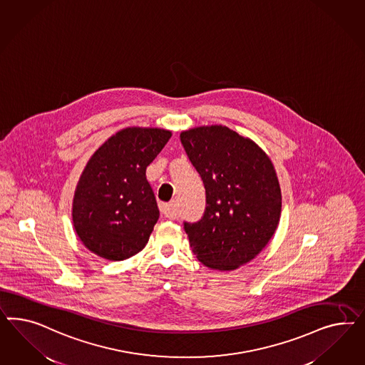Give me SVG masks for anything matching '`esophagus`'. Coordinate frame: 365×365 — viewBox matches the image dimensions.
<instances>
[{
  "instance_id": "obj_1",
  "label": "esophagus",
  "mask_w": 365,
  "mask_h": 365,
  "mask_svg": "<svg viewBox=\"0 0 365 365\" xmlns=\"http://www.w3.org/2000/svg\"><path fill=\"white\" fill-rule=\"evenodd\" d=\"M160 211L163 215H166L167 218H173L175 220L178 217L177 209H175V203L170 202V203H160L159 205Z\"/></svg>"
}]
</instances>
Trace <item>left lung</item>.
Returning a JSON list of instances; mask_svg holds the SVG:
<instances>
[{"instance_id":"8db88e82","label":"left lung","mask_w":365,"mask_h":365,"mask_svg":"<svg viewBox=\"0 0 365 365\" xmlns=\"http://www.w3.org/2000/svg\"><path fill=\"white\" fill-rule=\"evenodd\" d=\"M180 142L206 188L202 220L185 222L192 253L212 270H235L262 252L279 223L274 166L258 144L226 125L190 128Z\"/></svg>"}]
</instances>
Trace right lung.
<instances>
[{
    "mask_svg": "<svg viewBox=\"0 0 365 365\" xmlns=\"http://www.w3.org/2000/svg\"><path fill=\"white\" fill-rule=\"evenodd\" d=\"M171 131L127 127L100 145L84 167L72 203V221L89 252L123 261L143 250L159 220L145 168Z\"/></svg>",
    "mask_w": 365,
    "mask_h": 365,
    "instance_id": "add662e5",
    "label": "right lung"
}]
</instances>
